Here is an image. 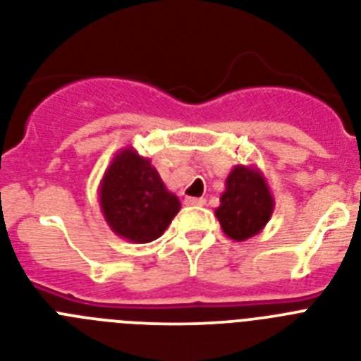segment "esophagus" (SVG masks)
<instances>
[{"mask_svg":"<svg viewBox=\"0 0 361 361\" xmlns=\"http://www.w3.org/2000/svg\"><path fill=\"white\" fill-rule=\"evenodd\" d=\"M187 205H205V198H196V196H187L185 198Z\"/></svg>","mask_w":361,"mask_h":361,"instance_id":"esophagus-1","label":"esophagus"}]
</instances>
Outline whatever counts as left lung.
I'll return each instance as SVG.
<instances>
[{
	"label": "left lung",
	"mask_w": 361,
	"mask_h": 361,
	"mask_svg": "<svg viewBox=\"0 0 361 361\" xmlns=\"http://www.w3.org/2000/svg\"><path fill=\"white\" fill-rule=\"evenodd\" d=\"M274 209L275 200L264 174L257 166L235 165L214 214L227 237L242 242L264 229Z\"/></svg>",
	"instance_id": "8db88e82"
}]
</instances>
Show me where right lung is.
Here are the masks:
<instances>
[{"label":"right lung","instance_id":"right-lung-1","mask_svg":"<svg viewBox=\"0 0 361 361\" xmlns=\"http://www.w3.org/2000/svg\"><path fill=\"white\" fill-rule=\"evenodd\" d=\"M99 204L111 231L135 244L159 238L181 209L148 157L134 148L115 154L99 185Z\"/></svg>","mask_w":361,"mask_h":361}]
</instances>
